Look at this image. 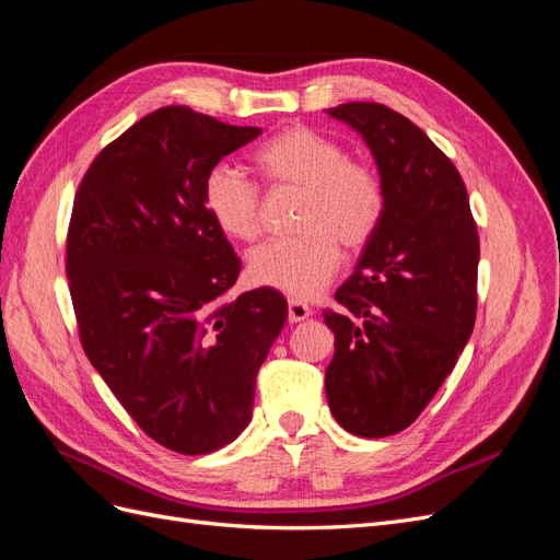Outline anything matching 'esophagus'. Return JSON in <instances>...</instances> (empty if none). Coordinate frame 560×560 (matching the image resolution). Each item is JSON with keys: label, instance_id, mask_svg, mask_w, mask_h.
<instances>
[{"label": "esophagus", "instance_id": "obj_1", "mask_svg": "<svg viewBox=\"0 0 560 560\" xmlns=\"http://www.w3.org/2000/svg\"><path fill=\"white\" fill-rule=\"evenodd\" d=\"M311 315H313V311L306 306V303L299 301V299H290V322H292V325L308 319Z\"/></svg>", "mask_w": 560, "mask_h": 560}]
</instances>
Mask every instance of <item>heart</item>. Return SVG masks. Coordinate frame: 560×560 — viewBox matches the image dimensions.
Segmentation results:
<instances>
[{"mask_svg": "<svg viewBox=\"0 0 560 560\" xmlns=\"http://www.w3.org/2000/svg\"><path fill=\"white\" fill-rule=\"evenodd\" d=\"M252 161L270 186L301 191V235L254 249L249 276L294 299H313L341 266V245L358 252L374 238L385 208L383 184L369 165L350 161L343 144L306 126L278 132ZM202 206L233 241L249 243L261 231L257 186L224 163L202 179Z\"/></svg>", "mask_w": 560, "mask_h": 560, "instance_id": "1", "label": "heart"}]
</instances>
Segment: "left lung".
<instances>
[{
    "instance_id": "obj_1",
    "label": "left lung",
    "mask_w": 560,
    "mask_h": 560,
    "mask_svg": "<svg viewBox=\"0 0 560 560\" xmlns=\"http://www.w3.org/2000/svg\"><path fill=\"white\" fill-rule=\"evenodd\" d=\"M325 112L364 140L385 194L374 238L325 311L329 409L350 434L378 439L411 425L469 341L479 233L460 173L409 118L378 103Z\"/></svg>"
}]
</instances>
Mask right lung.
I'll use <instances>...</instances> for the list:
<instances>
[{
  "instance_id": "add662e5",
  "label": "right lung",
  "mask_w": 560,
  "mask_h": 560,
  "mask_svg": "<svg viewBox=\"0 0 560 560\" xmlns=\"http://www.w3.org/2000/svg\"><path fill=\"white\" fill-rule=\"evenodd\" d=\"M259 132L156 109L100 151L74 198L67 278L81 346L132 420L184 455L247 428L287 319L270 287L222 301L241 259L202 206L206 175Z\"/></svg>"
}]
</instances>
